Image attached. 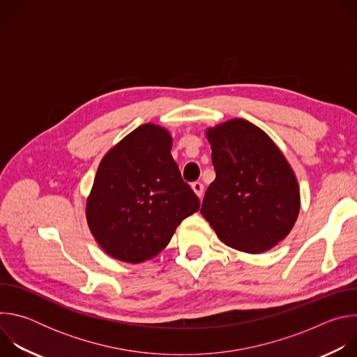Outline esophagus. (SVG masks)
I'll return each instance as SVG.
<instances>
[{"label":"esophagus","instance_id":"obj_1","mask_svg":"<svg viewBox=\"0 0 357 357\" xmlns=\"http://www.w3.org/2000/svg\"><path fill=\"white\" fill-rule=\"evenodd\" d=\"M192 189L197 195V197H202V195H203V185L200 182H193L192 183Z\"/></svg>","mask_w":357,"mask_h":357}]
</instances>
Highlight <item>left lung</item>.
Here are the masks:
<instances>
[{
	"label": "left lung",
	"instance_id": "1",
	"mask_svg": "<svg viewBox=\"0 0 357 357\" xmlns=\"http://www.w3.org/2000/svg\"><path fill=\"white\" fill-rule=\"evenodd\" d=\"M216 179L200 213L219 238L257 254L284 240L299 213V188L292 168L257 126L233 119L209 128Z\"/></svg>",
	"mask_w": 357,
	"mask_h": 357
}]
</instances>
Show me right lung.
<instances>
[{"label": "right lung", "mask_w": 357, "mask_h": 357, "mask_svg": "<svg viewBox=\"0 0 357 357\" xmlns=\"http://www.w3.org/2000/svg\"><path fill=\"white\" fill-rule=\"evenodd\" d=\"M172 138L142 124L101 160L87 197L91 234L109 256L142 263L160 254L200 202L171 155Z\"/></svg>", "instance_id": "add662e5"}]
</instances>
